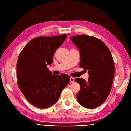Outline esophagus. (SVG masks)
Listing matches in <instances>:
<instances>
[{
	"instance_id": "34e87169",
	"label": "esophagus",
	"mask_w": 131,
	"mask_h": 131,
	"mask_svg": "<svg viewBox=\"0 0 131 131\" xmlns=\"http://www.w3.org/2000/svg\"><path fill=\"white\" fill-rule=\"evenodd\" d=\"M70 82H73L75 81V79L72 78V77H70Z\"/></svg>"
}]
</instances>
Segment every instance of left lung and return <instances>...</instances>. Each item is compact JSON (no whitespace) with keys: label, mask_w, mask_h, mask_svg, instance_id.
<instances>
[{"label":"left lung","mask_w":131,"mask_h":131,"mask_svg":"<svg viewBox=\"0 0 131 131\" xmlns=\"http://www.w3.org/2000/svg\"><path fill=\"white\" fill-rule=\"evenodd\" d=\"M80 54V68L88 70L86 80L76 78L81 88L76 95L78 102L85 108L93 109L108 97L115 74V65L109 49L101 40L87 35L70 38Z\"/></svg>","instance_id":"1"}]
</instances>
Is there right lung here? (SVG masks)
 Wrapping results in <instances>:
<instances>
[{
  "instance_id": "add662e5",
  "label": "right lung",
  "mask_w": 131,
  "mask_h": 131,
  "mask_svg": "<svg viewBox=\"0 0 131 131\" xmlns=\"http://www.w3.org/2000/svg\"><path fill=\"white\" fill-rule=\"evenodd\" d=\"M66 36L37 37L26 45L19 56L18 86L26 99L38 108H46L54 105L70 82L69 75L55 76L47 68L52 63L53 54Z\"/></svg>"
}]
</instances>
